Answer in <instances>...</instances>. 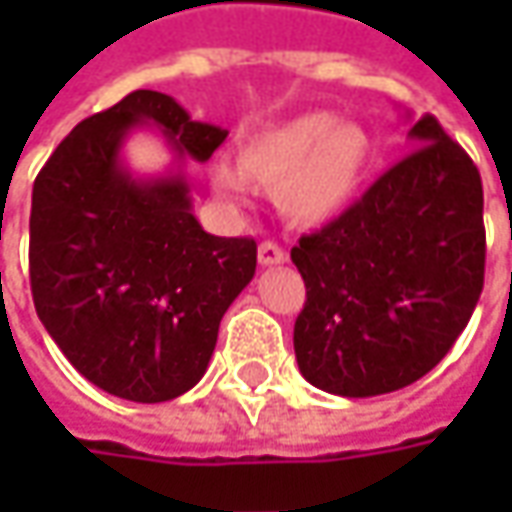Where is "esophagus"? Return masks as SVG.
I'll list each match as a JSON object with an SVG mask.
<instances>
[{
    "mask_svg": "<svg viewBox=\"0 0 512 512\" xmlns=\"http://www.w3.org/2000/svg\"><path fill=\"white\" fill-rule=\"evenodd\" d=\"M287 253L276 242H262L259 245V265L273 267V265H285Z\"/></svg>",
    "mask_w": 512,
    "mask_h": 512,
    "instance_id": "obj_1",
    "label": "esophagus"
}]
</instances>
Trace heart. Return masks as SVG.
<instances>
[{
	"label": "heart",
	"instance_id": "obj_1",
	"mask_svg": "<svg viewBox=\"0 0 512 512\" xmlns=\"http://www.w3.org/2000/svg\"><path fill=\"white\" fill-rule=\"evenodd\" d=\"M373 156V139L362 125L313 110L250 136L236 156L239 170L216 168L213 187L222 199L242 205L247 182H253L276 193L290 219L325 225L359 199Z\"/></svg>",
	"mask_w": 512,
	"mask_h": 512
}]
</instances>
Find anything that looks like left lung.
<instances>
[{
	"label": "left lung",
	"instance_id": "8db88e82",
	"mask_svg": "<svg viewBox=\"0 0 512 512\" xmlns=\"http://www.w3.org/2000/svg\"><path fill=\"white\" fill-rule=\"evenodd\" d=\"M407 136L413 153L290 250L307 287L296 362L333 396L367 399L422 379L482 296L479 168L430 113Z\"/></svg>",
	"mask_w": 512,
	"mask_h": 512
}]
</instances>
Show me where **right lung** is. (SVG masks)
<instances>
[{
	"mask_svg": "<svg viewBox=\"0 0 512 512\" xmlns=\"http://www.w3.org/2000/svg\"><path fill=\"white\" fill-rule=\"evenodd\" d=\"M136 127L177 153L139 180L121 159ZM227 130L159 90H133L79 122L33 182L30 290L68 362L128 402H170L205 376L219 322L256 273V242L205 233L185 156L207 162Z\"/></svg>",
	"mask_w": 512,
	"mask_h": 512,
	"instance_id": "obj_1",
	"label": "right lung"
}]
</instances>
